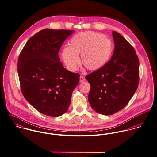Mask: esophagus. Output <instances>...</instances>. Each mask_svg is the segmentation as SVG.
<instances>
[{"label": "esophagus", "instance_id": "1", "mask_svg": "<svg viewBox=\"0 0 157 157\" xmlns=\"http://www.w3.org/2000/svg\"><path fill=\"white\" fill-rule=\"evenodd\" d=\"M84 81H86V79H85L82 76H81L79 77V82H84Z\"/></svg>", "mask_w": 157, "mask_h": 157}]
</instances>
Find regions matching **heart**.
Returning <instances> with one entry per match:
<instances>
[{"label": "heart", "mask_w": 157, "mask_h": 157, "mask_svg": "<svg viewBox=\"0 0 157 157\" xmlns=\"http://www.w3.org/2000/svg\"><path fill=\"white\" fill-rule=\"evenodd\" d=\"M113 50L111 40L93 31H86L73 36L69 47L63 49L61 56L69 70L75 71L81 63L90 70L100 69L108 61Z\"/></svg>", "instance_id": "obj_1"}]
</instances>
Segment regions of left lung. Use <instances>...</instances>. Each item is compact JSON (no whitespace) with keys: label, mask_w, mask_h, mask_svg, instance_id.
<instances>
[{"label":"left lung","mask_w":157,"mask_h":157,"mask_svg":"<svg viewBox=\"0 0 157 157\" xmlns=\"http://www.w3.org/2000/svg\"><path fill=\"white\" fill-rule=\"evenodd\" d=\"M114 51L104 67L86 76L90 84L88 102L99 114L109 116L122 109L136 91L139 82V60L133 46L113 31Z\"/></svg>","instance_id":"obj_1"}]
</instances>
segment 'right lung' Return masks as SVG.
Masks as SVG:
<instances>
[{
    "label": "right lung",
    "mask_w": 157,
    "mask_h": 157,
    "mask_svg": "<svg viewBox=\"0 0 157 157\" xmlns=\"http://www.w3.org/2000/svg\"><path fill=\"white\" fill-rule=\"evenodd\" d=\"M74 30L44 29L29 38L18 58L21 93L40 113L58 117L70 106L71 94L80 75L64 68L58 55Z\"/></svg>",
    "instance_id": "right-lung-1"
}]
</instances>
